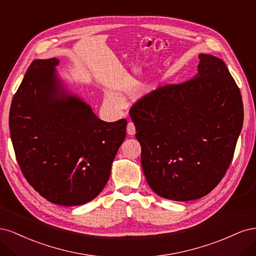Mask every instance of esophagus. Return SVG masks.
Returning a JSON list of instances; mask_svg holds the SVG:
<instances>
[{"label":"esophagus","mask_w":256,"mask_h":256,"mask_svg":"<svg viewBox=\"0 0 256 256\" xmlns=\"http://www.w3.org/2000/svg\"><path fill=\"white\" fill-rule=\"evenodd\" d=\"M127 134L129 136H134L136 134V126L132 122H129L127 125Z\"/></svg>","instance_id":"1"}]
</instances>
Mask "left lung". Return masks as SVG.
Instances as JSON below:
<instances>
[{
  "label": "left lung",
  "mask_w": 256,
  "mask_h": 256,
  "mask_svg": "<svg viewBox=\"0 0 256 256\" xmlns=\"http://www.w3.org/2000/svg\"><path fill=\"white\" fill-rule=\"evenodd\" d=\"M198 58L193 78L148 92L129 112L147 184L172 200L205 196L221 182L242 128V94L226 63Z\"/></svg>",
  "instance_id": "left-lung-1"
}]
</instances>
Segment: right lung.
<instances>
[{"label":"right lung","mask_w":256,"mask_h":256,"mask_svg":"<svg viewBox=\"0 0 256 256\" xmlns=\"http://www.w3.org/2000/svg\"><path fill=\"white\" fill-rule=\"evenodd\" d=\"M58 64L53 58L30 65L12 102L10 138L28 182L51 203L78 206L104 188L127 120H99L65 90Z\"/></svg>","instance_id":"1"}]
</instances>
